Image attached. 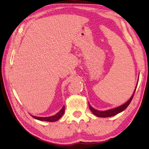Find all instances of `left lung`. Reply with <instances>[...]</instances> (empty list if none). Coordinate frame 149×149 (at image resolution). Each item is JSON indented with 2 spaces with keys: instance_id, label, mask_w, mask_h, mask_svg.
Here are the masks:
<instances>
[{
  "instance_id": "8db88e82",
  "label": "left lung",
  "mask_w": 149,
  "mask_h": 149,
  "mask_svg": "<svg viewBox=\"0 0 149 149\" xmlns=\"http://www.w3.org/2000/svg\"><path fill=\"white\" fill-rule=\"evenodd\" d=\"M136 87H137V84H136ZM136 88L134 90V93L132 94V95L131 97V99H129L127 102L125 103L124 104H123V105H122V106L118 107H116V108L109 109V110H107V111H98V110H96V109H95L94 108H93V107H91L89 104L90 109L91 111V112H92L95 115H96L97 116H99V117H109V116L116 115L118 113L123 111V110L127 108V106L129 105V104L131 103L132 98H133V97H134V95L135 91H136Z\"/></svg>"
}]
</instances>
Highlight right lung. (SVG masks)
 <instances>
[{
	"label": "right lung",
	"instance_id": "1",
	"mask_svg": "<svg viewBox=\"0 0 149 149\" xmlns=\"http://www.w3.org/2000/svg\"><path fill=\"white\" fill-rule=\"evenodd\" d=\"M65 113V106L63 107V108L60 110V111L58 112L56 115L52 116H49V117H38L35 116H32L34 118L37 119L41 120V121H46V122H56L57 120H58L61 117L63 116V114Z\"/></svg>",
	"mask_w": 149,
	"mask_h": 149
}]
</instances>
